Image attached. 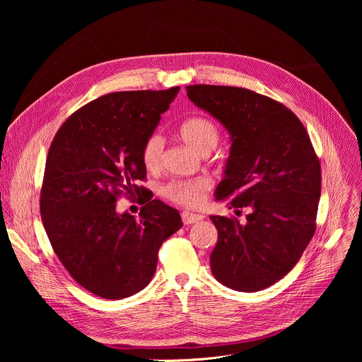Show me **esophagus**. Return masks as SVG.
<instances>
[{
  "label": "esophagus",
  "instance_id": "1",
  "mask_svg": "<svg viewBox=\"0 0 362 362\" xmlns=\"http://www.w3.org/2000/svg\"><path fill=\"white\" fill-rule=\"evenodd\" d=\"M204 218V216L201 214H195V213H189V211H183L182 213V220L185 224H194L197 221H201Z\"/></svg>",
  "mask_w": 362,
  "mask_h": 362
}]
</instances>
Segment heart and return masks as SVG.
<instances>
[{
	"instance_id": "heart-1",
	"label": "heart",
	"mask_w": 362,
	"mask_h": 362,
	"mask_svg": "<svg viewBox=\"0 0 362 362\" xmlns=\"http://www.w3.org/2000/svg\"><path fill=\"white\" fill-rule=\"evenodd\" d=\"M182 141L194 151L205 156L214 149L220 139V130L214 122L206 117L195 116L185 120L179 129ZM164 141L160 135H151L142 146V164L148 171H156L161 165ZM211 183L208 179L199 177L195 180L171 182L164 187V195L180 205L197 206L205 194L210 191Z\"/></svg>"
}]
</instances>
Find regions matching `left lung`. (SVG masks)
I'll return each instance as SVG.
<instances>
[{"mask_svg": "<svg viewBox=\"0 0 362 362\" xmlns=\"http://www.w3.org/2000/svg\"><path fill=\"white\" fill-rule=\"evenodd\" d=\"M187 98L230 136L216 201L248 208L246 221L210 216L218 240L213 276L239 292H258L286 276L314 232L321 170L308 133L283 104L235 86L191 85Z\"/></svg>", "mask_w": 362, "mask_h": 362, "instance_id": "obj_1", "label": "left lung"}]
</instances>
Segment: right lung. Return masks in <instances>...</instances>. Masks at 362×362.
I'll return each mask as SVG.
<instances>
[{
  "label": "right lung",
  "instance_id": "right-lung-1",
  "mask_svg": "<svg viewBox=\"0 0 362 362\" xmlns=\"http://www.w3.org/2000/svg\"><path fill=\"white\" fill-rule=\"evenodd\" d=\"M179 86L112 92L64 122L49 146L41 217L52 250L82 288L104 299L138 293L157 269L161 243L183 226L175 208L145 201L139 218L117 198L141 195L142 146Z\"/></svg>",
  "mask_w": 362,
  "mask_h": 362
}]
</instances>
